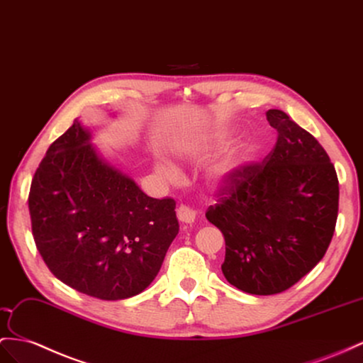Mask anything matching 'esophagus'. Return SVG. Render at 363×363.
Returning a JSON list of instances; mask_svg holds the SVG:
<instances>
[{
	"label": "esophagus",
	"instance_id": "esophagus-1",
	"mask_svg": "<svg viewBox=\"0 0 363 363\" xmlns=\"http://www.w3.org/2000/svg\"><path fill=\"white\" fill-rule=\"evenodd\" d=\"M178 219L182 222V224L191 225L194 219H196V211H194L190 207H187V206H181L178 208Z\"/></svg>",
	"mask_w": 363,
	"mask_h": 363
}]
</instances>
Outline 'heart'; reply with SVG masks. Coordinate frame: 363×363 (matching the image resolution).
Here are the masks:
<instances>
[{"label": "heart", "mask_w": 363, "mask_h": 363, "mask_svg": "<svg viewBox=\"0 0 363 363\" xmlns=\"http://www.w3.org/2000/svg\"><path fill=\"white\" fill-rule=\"evenodd\" d=\"M245 160H247L245 155H239V156H231V157H228V160L220 161L219 164L213 167V170H211L213 179H215L216 182L230 181L240 169H242L244 164H245ZM155 167H156L157 172L165 174V176H173L174 174V167L170 162H167L164 160H157Z\"/></svg>", "instance_id": "1"}]
</instances>
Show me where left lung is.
Returning a JSON list of instances; mask_svg holds the SVG:
<instances>
[{"mask_svg": "<svg viewBox=\"0 0 363 363\" xmlns=\"http://www.w3.org/2000/svg\"><path fill=\"white\" fill-rule=\"evenodd\" d=\"M277 143L244 165L206 216L225 238L222 273L250 294L282 293L319 264L339 208L334 165L313 135L282 110L267 111Z\"/></svg>", "mask_w": 363, "mask_h": 363, "instance_id": "8db88e82", "label": "left lung"}]
</instances>
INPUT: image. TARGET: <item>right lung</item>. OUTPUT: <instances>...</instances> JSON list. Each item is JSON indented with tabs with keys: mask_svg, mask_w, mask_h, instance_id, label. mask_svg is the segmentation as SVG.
Here are the masks:
<instances>
[{
	"mask_svg": "<svg viewBox=\"0 0 363 363\" xmlns=\"http://www.w3.org/2000/svg\"><path fill=\"white\" fill-rule=\"evenodd\" d=\"M115 116V113H113ZM79 118L43 157L30 185L36 248L61 282L102 301L143 293L179 233L173 199H153L91 143Z\"/></svg>",
	"mask_w": 363,
	"mask_h": 363,
	"instance_id": "add662e5",
	"label": "right lung"
}]
</instances>
